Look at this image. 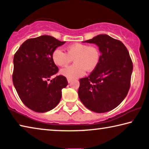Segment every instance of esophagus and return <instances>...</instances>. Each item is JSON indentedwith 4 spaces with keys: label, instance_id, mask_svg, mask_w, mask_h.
Returning a JSON list of instances; mask_svg holds the SVG:
<instances>
[{
    "label": "esophagus",
    "instance_id": "1",
    "mask_svg": "<svg viewBox=\"0 0 149 149\" xmlns=\"http://www.w3.org/2000/svg\"><path fill=\"white\" fill-rule=\"evenodd\" d=\"M67 81H68V83H70V82H71V81H72V79H67Z\"/></svg>",
    "mask_w": 149,
    "mask_h": 149
}]
</instances>
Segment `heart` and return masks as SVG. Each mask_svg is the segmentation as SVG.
Listing matches in <instances>:
<instances>
[{"label":"heart","mask_w":149,"mask_h":149,"mask_svg":"<svg viewBox=\"0 0 149 149\" xmlns=\"http://www.w3.org/2000/svg\"><path fill=\"white\" fill-rule=\"evenodd\" d=\"M67 52L56 49L52 54L53 63L58 67H65L74 60V64L61 70L68 79H75L85 74L86 70L91 72L97 67L100 60V52L98 47L82 43H74L66 48Z\"/></svg>","instance_id":"1"}]
</instances>
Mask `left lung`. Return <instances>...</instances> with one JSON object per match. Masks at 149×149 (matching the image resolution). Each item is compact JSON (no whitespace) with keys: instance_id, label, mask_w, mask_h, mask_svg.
<instances>
[{"instance_id":"8db88e82","label":"left lung","mask_w":149,"mask_h":149,"mask_svg":"<svg viewBox=\"0 0 149 149\" xmlns=\"http://www.w3.org/2000/svg\"><path fill=\"white\" fill-rule=\"evenodd\" d=\"M85 42L99 48L100 60L87 77L79 80L78 94L86 108L98 113L116 108L127 95L133 65L127 47L119 40L99 35Z\"/></svg>"}]
</instances>
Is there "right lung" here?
Listing matches in <instances>:
<instances>
[{
    "label": "right lung",
    "instance_id": "1",
    "mask_svg": "<svg viewBox=\"0 0 149 149\" xmlns=\"http://www.w3.org/2000/svg\"><path fill=\"white\" fill-rule=\"evenodd\" d=\"M65 42L49 35L29 38L14 56L13 82L21 101L36 113H45L60 102L62 89L68 84L67 78L59 75L52 54Z\"/></svg>",
    "mask_w": 149,
    "mask_h": 149
}]
</instances>
